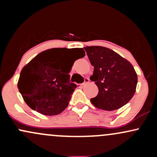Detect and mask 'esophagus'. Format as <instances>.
Instances as JSON below:
<instances>
[{
  "label": "esophagus",
  "instance_id": "34e87169",
  "mask_svg": "<svg viewBox=\"0 0 157 157\" xmlns=\"http://www.w3.org/2000/svg\"><path fill=\"white\" fill-rule=\"evenodd\" d=\"M89 79L88 78V77H86V78L84 79V82H83V83H82V86H84V85H86V84L89 83Z\"/></svg>",
  "mask_w": 157,
  "mask_h": 157
}]
</instances>
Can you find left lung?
<instances>
[{"mask_svg": "<svg viewBox=\"0 0 157 157\" xmlns=\"http://www.w3.org/2000/svg\"><path fill=\"white\" fill-rule=\"evenodd\" d=\"M84 49L94 66L90 79L99 89L98 94L91 99V103L105 111H113L127 104L137 84V75L131 63L102 46H86Z\"/></svg>", "mask_w": 157, "mask_h": 157, "instance_id": "1", "label": "left lung"}]
</instances>
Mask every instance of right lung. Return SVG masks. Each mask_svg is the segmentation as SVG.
Segmentation results:
<instances>
[{"instance_id": "obj_1", "label": "right lung", "mask_w": 157, "mask_h": 157, "mask_svg": "<svg viewBox=\"0 0 157 157\" xmlns=\"http://www.w3.org/2000/svg\"><path fill=\"white\" fill-rule=\"evenodd\" d=\"M66 48H55L42 52L23 68L17 82L20 93L26 103L37 112L48 116L63 111L76 89L70 82V75L75 61L73 55L82 58V48L68 52ZM64 65V68L62 66Z\"/></svg>"}]
</instances>
